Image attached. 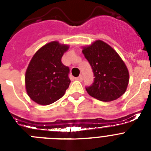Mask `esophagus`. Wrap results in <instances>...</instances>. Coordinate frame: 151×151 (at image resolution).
Segmentation results:
<instances>
[{
  "mask_svg": "<svg viewBox=\"0 0 151 151\" xmlns=\"http://www.w3.org/2000/svg\"><path fill=\"white\" fill-rule=\"evenodd\" d=\"M82 79H83V78H82V75H80L79 76L77 77V78H76V80H78V81H79V82H82Z\"/></svg>",
  "mask_w": 151,
  "mask_h": 151,
  "instance_id": "1",
  "label": "esophagus"
}]
</instances>
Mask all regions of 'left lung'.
<instances>
[{"instance_id": "obj_1", "label": "left lung", "mask_w": 151, "mask_h": 151, "mask_svg": "<svg viewBox=\"0 0 151 151\" xmlns=\"http://www.w3.org/2000/svg\"><path fill=\"white\" fill-rule=\"evenodd\" d=\"M82 53L91 66L94 82L86 87L89 95L101 101L116 100L126 91L129 74L116 50L101 40L84 47Z\"/></svg>"}]
</instances>
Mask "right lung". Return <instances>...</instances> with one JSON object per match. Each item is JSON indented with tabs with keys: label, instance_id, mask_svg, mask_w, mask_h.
<instances>
[{
	"label": "right lung",
	"instance_id": "obj_1",
	"mask_svg": "<svg viewBox=\"0 0 151 151\" xmlns=\"http://www.w3.org/2000/svg\"><path fill=\"white\" fill-rule=\"evenodd\" d=\"M69 46L52 41L41 47L33 56L25 76L28 95L41 105L53 104L69 88V69L61 62Z\"/></svg>",
	"mask_w": 151,
	"mask_h": 151
}]
</instances>
